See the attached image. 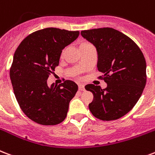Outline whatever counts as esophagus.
<instances>
[{
	"label": "esophagus",
	"instance_id": "1",
	"mask_svg": "<svg viewBox=\"0 0 155 155\" xmlns=\"http://www.w3.org/2000/svg\"><path fill=\"white\" fill-rule=\"evenodd\" d=\"M79 90L84 91V85H83V84H79Z\"/></svg>",
	"mask_w": 155,
	"mask_h": 155
}]
</instances>
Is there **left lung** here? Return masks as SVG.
<instances>
[{
	"label": "left lung",
	"instance_id": "obj_1",
	"mask_svg": "<svg viewBox=\"0 0 155 155\" xmlns=\"http://www.w3.org/2000/svg\"><path fill=\"white\" fill-rule=\"evenodd\" d=\"M97 51V69L107 84L106 88L87 84L93 101L88 105L93 116L104 121L115 120L128 113L140 98L146 84V62L137 45L114 28L81 31Z\"/></svg>",
	"mask_w": 155,
	"mask_h": 155
}]
</instances>
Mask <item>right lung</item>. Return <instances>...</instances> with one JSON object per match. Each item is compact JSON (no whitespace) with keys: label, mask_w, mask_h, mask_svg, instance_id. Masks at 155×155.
<instances>
[{"label":"right lung","mask_w":155,"mask_h":155,"mask_svg":"<svg viewBox=\"0 0 155 155\" xmlns=\"http://www.w3.org/2000/svg\"><path fill=\"white\" fill-rule=\"evenodd\" d=\"M80 31L48 28L28 35L14 55L9 76L15 97L27 116L39 124L56 125L66 119L78 85L65 80L50 87L47 80L59 64L62 50Z\"/></svg>","instance_id":"obj_1"}]
</instances>
